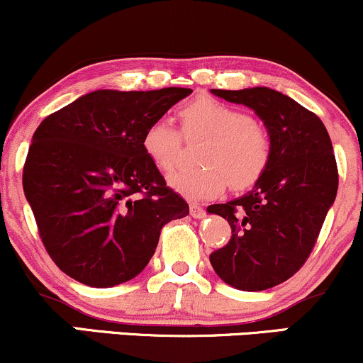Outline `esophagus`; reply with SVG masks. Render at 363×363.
<instances>
[{"instance_id": "34e87169", "label": "esophagus", "mask_w": 363, "mask_h": 363, "mask_svg": "<svg viewBox=\"0 0 363 363\" xmlns=\"http://www.w3.org/2000/svg\"><path fill=\"white\" fill-rule=\"evenodd\" d=\"M189 211H191V216H193V218H203V216L206 215V211L203 210V208L199 206L198 203H191Z\"/></svg>"}]
</instances>
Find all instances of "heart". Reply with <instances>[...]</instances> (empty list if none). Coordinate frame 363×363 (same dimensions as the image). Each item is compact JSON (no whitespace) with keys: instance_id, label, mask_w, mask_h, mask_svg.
Wrapping results in <instances>:
<instances>
[{"instance_id":"obj_1","label":"heart","mask_w":363,"mask_h":363,"mask_svg":"<svg viewBox=\"0 0 363 363\" xmlns=\"http://www.w3.org/2000/svg\"><path fill=\"white\" fill-rule=\"evenodd\" d=\"M179 119L182 133L169 119H153L145 128L141 147L157 169L170 172L181 158L182 135L187 140L206 136L198 152L203 165L182 169L169 179L172 189L184 198H216L227 184L234 191H245L268 170L272 136L245 111L201 95L179 109Z\"/></svg>"}]
</instances>
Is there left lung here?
Listing matches in <instances>:
<instances>
[{"mask_svg": "<svg viewBox=\"0 0 363 363\" xmlns=\"http://www.w3.org/2000/svg\"><path fill=\"white\" fill-rule=\"evenodd\" d=\"M211 91L251 107L268 128L273 153L251 193L208 206L232 228L230 240L210 254V262L235 289L268 290L294 277L318 242L338 191L331 138L314 112L277 90Z\"/></svg>", "mask_w": 363, "mask_h": 363, "instance_id": "obj_1", "label": "left lung"}]
</instances>
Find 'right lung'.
Returning <instances> with one entry per match:
<instances>
[{
    "label": "right lung",
    "instance_id": "right-lung-1",
    "mask_svg": "<svg viewBox=\"0 0 363 363\" xmlns=\"http://www.w3.org/2000/svg\"><path fill=\"white\" fill-rule=\"evenodd\" d=\"M191 89L97 90L35 129L23 191L57 268L95 289L143 272L160 230L189 213L145 155L141 136Z\"/></svg>",
    "mask_w": 363,
    "mask_h": 363
}]
</instances>
